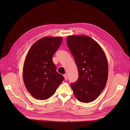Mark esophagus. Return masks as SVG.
Listing matches in <instances>:
<instances>
[{
  "label": "esophagus",
  "mask_w": 130,
  "mask_h": 130,
  "mask_svg": "<svg viewBox=\"0 0 130 130\" xmlns=\"http://www.w3.org/2000/svg\"><path fill=\"white\" fill-rule=\"evenodd\" d=\"M63 76H64V77L65 80H68L67 75V74H64V75H63Z\"/></svg>",
  "instance_id": "34e87169"
}]
</instances>
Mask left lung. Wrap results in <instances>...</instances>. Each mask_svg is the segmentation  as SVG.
Listing matches in <instances>:
<instances>
[{"instance_id":"8db88e82","label":"left lung","mask_w":130,"mask_h":130,"mask_svg":"<svg viewBox=\"0 0 130 130\" xmlns=\"http://www.w3.org/2000/svg\"><path fill=\"white\" fill-rule=\"evenodd\" d=\"M67 44L74 58L78 78L70 86L76 99L82 103L95 100L106 86L108 63L98 43L85 35L69 36Z\"/></svg>"}]
</instances>
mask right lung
Here are the masks:
<instances>
[{
    "instance_id": "obj_1",
    "label": "right lung",
    "mask_w": 130,
    "mask_h": 130,
    "mask_svg": "<svg viewBox=\"0 0 130 130\" xmlns=\"http://www.w3.org/2000/svg\"><path fill=\"white\" fill-rule=\"evenodd\" d=\"M61 37H45L31 47L23 67V80L31 95L39 100L52 96L64 77L56 71L53 56L62 43Z\"/></svg>"
}]
</instances>
